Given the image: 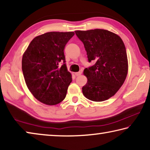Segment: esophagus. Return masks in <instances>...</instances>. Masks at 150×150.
I'll list each match as a JSON object with an SVG mask.
<instances>
[{
	"label": "esophagus",
	"mask_w": 150,
	"mask_h": 150,
	"mask_svg": "<svg viewBox=\"0 0 150 150\" xmlns=\"http://www.w3.org/2000/svg\"><path fill=\"white\" fill-rule=\"evenodd\" d=\"M81 73H82V72H81V71H79V72L75 73V75L76 76H79V75H81Z\"/></svg>",
	"instance_id": "esophagus-1"
}]
</instances>
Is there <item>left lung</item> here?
<instances>
[{"label": "left lung", "instance_id": "obj_1", "mask_svg": "<svg viewBox=\"0 0 150 150\" xmlns=\"http://www.w3.org/2000/svg\"><path fill=\"white\" fill-rule=\"evenodd\" d=\"M75 32L83 42L88 61L96 63L83 71L87 82L82 87L83 94L93 101L108 100L126 79L128 61L125 45L120 36L108 30Z\"/></svg>", "mask_w": 150, "mask_h": 150}]
</instances>
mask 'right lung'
<instances>
[{"label":"right lung","instance_id":"add662e5","mask_svg":"<svg viewBox=\"0 0 150 150\" xmlns=\"http://www.w3.org/2000/svg\"><path fill=\"white\" fill-rule=\"evenodd\" d=\"M73 32H49L32 40L22 58L24 79L28 90L41 103L55 105L65 98L72 81L64 49Z\"/></svg>","mask_w":150,"mask_h":150}]
</instances>
